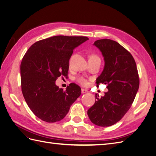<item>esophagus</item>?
<instances>
[{
  "label": "esophagus",
  "mask_w": 156,
  "mask_h": 156,
  "mask_svg": "<svg viewBox=\"0 0 156 156\" xmlns=\"http://www.w3.org/2000/svg\"><path fill=\"white\" fill-rule=\"evenodd\" d=\"M81 92H82V94H84V93L88 92V90H87V89H84V88H82V89H81Z\"/></svg>",
  "instance_id": "34e87169"
}]
</instances>
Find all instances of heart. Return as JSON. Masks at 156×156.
<instances>
[{
	"label": "heart",
	"instance_id": "1",
	"mask_svg": "<svg viewBox=\"0 0 156 156\" xmlns=\"http://www.w3.org/2000/svg\"><path fill=\"white\" fill-rule=\"evenodd\" d=\"M90 58H98L96 55H91L90 56ZM77 81H78V83H79L81 84L83 86H87L88 84V81L86 79H84L83 77H79L77 78Z\"/></svg>",
	"mask_w": 156,
	"mask_h": 156
}]
</instances>
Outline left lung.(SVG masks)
<instances>
[{
	"label": "left lung",
	"mask_w": 156,
	"mask_h": 156,
	"mask_svg": "<svg viewBox=\"0 0 156 156\" xmlns=\"http://www.w3.org/2000/svg\"><path fill=\"white\" fill-rule=\"evenodd\" d=\"M105 66L96 79L97 86L107 84L108 92L99 98L87 112L95 125L108 127L120 120L133 103L139 87L137 68L133 56L118 42L109 39L96 41Z\"/></svg>",
	"instance_id": "obj_1"
}]
</instances>
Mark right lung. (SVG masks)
Returning a JSON list of instances; mask_svg holds the SVG:
<instances>
[{
  "label": "right lung",
  "instance_id": "add662e5",
  "mask_svg": "<svg viewBox=\"0 0 156 156\" xmlns=\"http://www.w3.org/2000/svg\"><path fill=\"white\" fill-rule=\"evenodd\" d=\"M85 36H55L31 45L21 63L23 95L32 112L47 122L62 120L81 89L71 83L65 91L56 85L60 75L66 76L73 49L88 40Z\"/></svg>",
  "mask_w": 156,
  "mask_h": 156
}]
</instances>
